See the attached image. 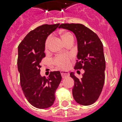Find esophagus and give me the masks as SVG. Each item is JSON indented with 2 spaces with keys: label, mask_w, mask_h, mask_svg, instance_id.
<instances>
[{
  "label": "esophagus",
  "mask_w": 122,
  "mask_h": 122,
  "mask_svg": "<svg viewBox=\"0 0 122 122\" xmlns=\"http://www.w3.org/2000/svg\"><path fill=\"white\" fill-rule=\"evenodd\" d=\"M61 74L63 78H65L66 76H68L70 75L68 71H61Z\"/></svg>",
  "instance_id": "1"
}]
</instances>
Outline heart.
I'll return each instance as SVG.
<instances>
[{"label":"heart","mask_w":122,"mask_h":122,"mask_svg":"<svg viewBox=\"0 0 122 122\" xmlns=\"http://www.w3.org/2000/svg\"><path fill=\"white\" fill-rule=\"evenodd\" d=\"M61 37H62L63 42H65V44L69 41H70L71 39H73V36L69 31L63 32L61 34ZM51 39L52 36L50 35L46 39V42H45V49H47L49 47ZM71 58V56L70 54H59V55L56 56L54 58L53 63H54V65H56L60 68L65 69L69 66Z\"/></svg>","instance_id":"obj_1"}]
</instances>
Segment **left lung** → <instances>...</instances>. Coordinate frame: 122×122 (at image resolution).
I'll use <instances>...</instances> for the list:
<instances>
[{"label":"left lung","mask_w":122,"mask_h":122,"mask_svg":"<svg viewBox=\"0 0 122 122\" xmlns=\"http://www.w3.org/2000/svg\"><path fill=\"white\" fill-rule=\"evenodd\" d=\"M73 31L77 39L78 54L75 68L84 70L81 79L70 73L74 80L73 96L77 103L89 106L100 96L105 80L106 62L103 45L99 37L91 30L79 23H63L59 26Z\"/></svg>","instance_id":"1"}]
</instances>
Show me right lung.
Returning <instances> with one entry per match:
<instances>
[{
  "label": "right lung",
  "instance_id": "right-lung-1",
  "mask_svg": "<svg viewBox=\"0 0 122 122\" xmlns=\"http://www.w3.org/2000/svg\"><path fill=\"white\" fill-rule=\"evenodd\" d=\"M59 23L43 25L31 30L18 46V68L20 84L25 96L34 107L49 108L55 101V93L62 77L59 71L50 73L48 78L41 76L42 59L46 57L45 42Z\"/></svg>",
  "mask_w": 122,
  "mask_h": 122
}]
</instances>
